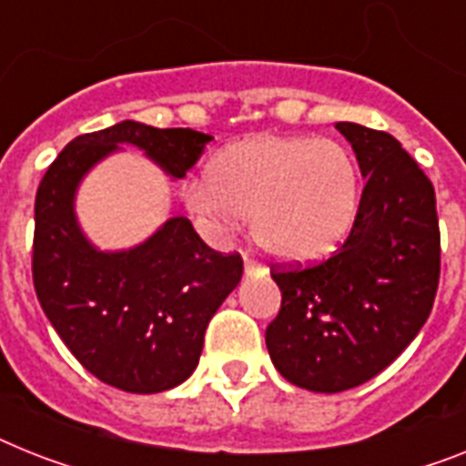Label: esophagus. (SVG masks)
Here are the masks:
<instances>
[{"instance_id":"34e87169","label":"esophagus","mask_w":466,"mask_h":466,"mask_svg":"<svg viewBox=\"0 0 466 466\" xmlns=\"http://www.w3.org/2000/svg\"><path fill=\"white\" fill-rule=\"evenodd\" d=\"M264 274H267V268L261 267V264H257L255 259H245V276L248 279H261Z\"/></svg>"}]
</instances>
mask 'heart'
<instances>
[{
	"mask_svg": "<svg viewBox=\"0 0 466 466\" xmlns=\"http://www.w3.org/2000/svg\"><path fill=\"white\" fill-rule=\"evenodd\" d=\"M183 198L209 230L230 233L252 218V236L274 259L314 264L350 236L362 178L340 142L257 136L221 149Z\"/></svg>",
	"mask_w": 466,
	"mask_h": 466,
	"instance_id": "obj_1",
	"label": "heart"
}]
</instances>
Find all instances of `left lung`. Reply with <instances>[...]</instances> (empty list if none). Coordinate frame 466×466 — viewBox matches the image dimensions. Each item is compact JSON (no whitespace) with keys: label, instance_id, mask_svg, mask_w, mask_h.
Listing matches in <instances>:
<instances>
[{"label":"left lung","instance_id":"1","mask_svg":"<svg viewBox=\"0 0 466 466\" xmlns=\"http://www.w3.org/2000/svg\"><path fill=\"white\" fill-rule=\"evenodd\" d=\"M367 186L336 255L274 271L279 317L268 357L293 386L340 393L380 374L431 314L441 276L436 192L417 161L383 130L340 121Z\"/></svg>","mask_w":466,"mask_h":466}]
</instances>
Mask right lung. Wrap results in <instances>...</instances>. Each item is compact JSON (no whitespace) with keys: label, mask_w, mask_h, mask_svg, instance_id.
Masks as SVG:
<instances>
[{"label":"right lung","mask_w":466,"mask_h":466,"mask_svg":"<svg viewBox=\"0 0 466 466\" xmlns=\"http://www.w3.org/2000/svg\"><path fill=\"white\" fill-rule=\"evenodd\" d=\"M211 140L192 128L121 121L68 142L37 187L33 283L42 311L92 376L126 393H161L195 371L209 319L240 283L242 259L207 248L186 217L128 249H99L80 228L76 195L126 145L180 180Z\"/></svg>","instance_id":"obj_1"}]
</instances>
